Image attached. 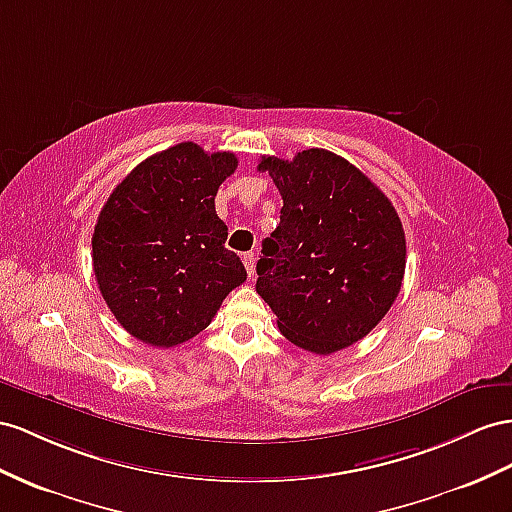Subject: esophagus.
Here are the masks:
<instances>
[{
    "mask_svg": "<svg viewBox=\"0 0 512 512\" xmlns=\"http://www.w3.org/2000/svg\"><path fill=\"white\" fill-rule=\"evenodd\" d=\"M242 261H244V268H246V272H248V277H253V274H255V261H257L255 253H246V255L242 257Z\"/></svg>",
    "mask_w": 512,
    "mask_h": 512,
    "instance_id": "esophagus-1",
    "label": "esophagus"
}]
</instances>
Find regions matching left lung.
<instances>
[{
  "label": "left lung",
  "instance_id": "left-lung-1",
  "mask_svg": "<svg viewBox=\"0 0 512 512\" xmlns=\"http://www.w3.org/2000/svg\"><path fill=\"white\" fill-rule=\"evenodd\" d=\"M283 196L281 222L261 242L257 294L292 344L331 355L385 318L406 266L402 222L357 166L326 149L294 160L264 155Z\"/></svg>",
  "mask_w": 512,
  "mask_h": 512
}]
</instances>
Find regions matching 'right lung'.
Listing matches in <instances>:
<instances>
[{
	"mask_svg": "<svg viewBox=\"0 0 512 512\" xmlns=\"http://www.w3.org/2000/svg\"><path fill=\"white\" fill-rule=\"evenodd\" d=\"M235 168L229 151L179 142L140 162L103 205L93 233L95 279L114 318L140 342H188L246 281L214 205Z\"/></svg>",
	"mask_w": 512,
	"mask_h": 512,
	"instance_id": "obj_1",
	"label": "right lung"
}]
</instances>
